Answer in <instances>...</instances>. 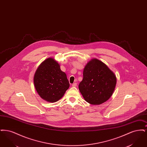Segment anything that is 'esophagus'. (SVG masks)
Returning <instances> with one entry per match:
<instances>
[{
  "label": "esophagus",
  "mask_w": 147,
  "mask_h": 147,
  "mask_svg": "<svg viewBox=\"0 0 147 147\" xmlns=\"http://www.w3.org/2000/svg\"><path fill=\"white\" fill-rule=\"evenodd\" d=\"M77 83H73V84H72V86H73V87H76V86H77Z\"/></svg>",
  "instance_id": "1"
}]
</instances>
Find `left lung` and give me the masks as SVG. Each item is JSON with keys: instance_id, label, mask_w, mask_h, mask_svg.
Here are the masks:
<instances>
[{"instance_id": "8db88e82", "label": "left lung", "mask_w": 147, "mask_h": 147, "mask_svg": "<svg viewBox=\"0 0 147 147\" xmlns=\"http://www.w3.org/2000/svg\"><path fill=\"white\" fill-rule=\"evenodd\" d=\"M116 84L114 73L103 62L94 59L84 68L79 89L86 102L99 105L111 96Z\"/></svg>"}]
</instances>
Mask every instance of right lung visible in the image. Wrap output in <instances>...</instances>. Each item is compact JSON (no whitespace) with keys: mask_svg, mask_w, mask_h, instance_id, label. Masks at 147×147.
Instances as JSON below:
<instances>
[{"mask_svg":"<svg viewBox=\"0 0 147 147\" xmlns=\"http://www.w3.org/2000/svg\"><path fill=\"white\" fill-rule=\"evenodd\" d=\"M35 89L43 100L55 102L63 97L69 87V81L60 65L53 58L43 61L35 73Z\"/></svg>","mask_w":147,"mask_h":147,"instance_id":"add662e5","label":"right lung"}]
</instances>
